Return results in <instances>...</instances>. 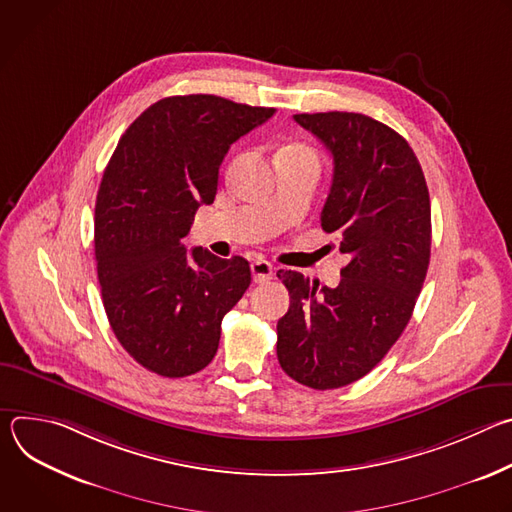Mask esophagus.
Here are the masks:
<instances>
[{
  "label": "esophagus",
  "instance_id": "esophagus-1",
  "mask_svg": "<svg viewBox=\"0 0 512 512\" xmlns=\"http://www.w3.org/2000/svg\"><path fill=\"white\" fill-rule=\"evenodd\" d=\"M273 265L269 263V261H265V259H261V257H257V259H253V263H251V273H253V281L255 283H265V281H269L271 277H273Z\"/></svg>",
  "mask_w": 512,
  "mask_h": 512
}]
</instances>
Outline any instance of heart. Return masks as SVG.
<instances>
[{"label":"heart","mask_w":512,"mask_h":512,"mask_svg":"<svg viewBox=\"0 0 512 512\" xmlns=\"http://www.w3.org/2000/svg\"><path fill=\"white\" fill-rule=\"evenodd\" d=\"M281 152H310V150H308V148H304V145L294 143V145H287V148H283Z\"/></svg>","instance_id":"1"}]
</instances>
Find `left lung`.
Returning <instances> with one entry per match:
<instances>
[{
	"mask_svg": "<svg viewBox=\"0 0 512 512\" xmlns=\"http://www.w3.org/2000/svg\"><path fill=\"white\" fill-rule=\"evenodd\" d=\"M294 119L334 158L320 221L348 263L336 287L277 271L289 291L277 360L294 381L326 391L371 373L411 320L429 267L431 206L421 166L395 129L346 111Z\"/></svg>",
	"mask_w": 512,
	"mask_h": 512,
	"instance_id": "left-lung-1",
	"label": "left lung"
}]
</instances>
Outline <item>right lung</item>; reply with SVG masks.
I'll return each instance as SVG.
<instances>
[{
    "instance_id": "1",
    "label": "right lung",
    "mask_w": 512,
    "mask_h": 512,
    "mask_svg": "<svg viewBox=\"0 0 512 512\" xmlns=\"http://www.w3.org/2000/svg\"><path fill=\"white\" fill-rule=\"evenodd\" d=\"M275 109L216 95L166 97L121 135L95 204V259L103 306L121 346L148 371L180 379L214 358L225 314L251 267L186 251L200 204H212L231 143Z\"/></svg>"
}]
</instances>
